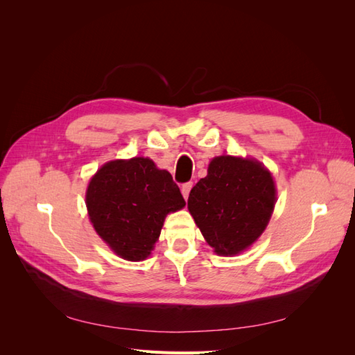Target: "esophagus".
Returning <instances> with one entry per match:
<instances>
[{"label":"esophagus","mask_w":355,"mask_h":355,"mask_svg":"<svg viewBox=\"0 0 355 355\" xmlns=\"http://www.w3.org/2000/svg\"><path fill=\"white\" fill-rule=\"evenodd\" d=\"M191 188H192V182H188V184H184V185H182V188H180V191H182V196H184V198H185V200H188V196H189V192H191Z\"/></svg>","instance_id":"esophagus-1"}]
</instances>
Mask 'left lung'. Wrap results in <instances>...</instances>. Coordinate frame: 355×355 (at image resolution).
<instances>
[{"label":"left lung","instance_id":"8db88e82","mask_svg":"<svg viewBox=\"0 0 355 355\" xmlns=\"http://www.w3.org/2000/svg\"><path fill=\"white\" fill-rule=\"evenodd\" d=\"M277 201L272 175L254 158L214 157L191 189L188 210L219 256L239 254L261 237Z\"/></svg>","mask_w":355,"mask_h":355}]
</instances>
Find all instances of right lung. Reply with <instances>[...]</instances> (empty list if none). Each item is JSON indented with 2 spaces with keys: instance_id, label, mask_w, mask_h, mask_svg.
<instances>
[{
  "instance_id": "right-lung-1",
  "label": "right lung",
  "mask_w": 355,
  "mask_h": 355,
  "mask_svg": "<svg viewBox=\"0 0 355 355\" xmlns=\"http://www.w3.org/2000/svg\"><path fill=\"white\" fill-rule=\"evenodd\" d=\"M185 204L168 171L144 157L103 164L85 192L96 232L115 254L133 262L151 254L167 214Z\"/></svg>"
}]
</instances>
